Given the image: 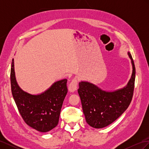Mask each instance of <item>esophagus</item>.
I'll use <instances>...</instances> for the list:
<instances>
[{
	"mask_svg": "<svg viewBox=\"0 0 149 149\" xmlns=\"http://www.w3.org/2000/svg\"><path fill=\"white\" fill-rule=\"evenodd\" d=\"M77 87H78L77 79H76V78H74L73 80L71 81V82L69 84V86H68L69 91L71 93L74 92L75 91H76V89H77Z\"/></svg>",
	"mask_w": 149,
	"mask_h": 149,
	"instance_id": "1",
	"label": "esophagus"
}]
</instances>
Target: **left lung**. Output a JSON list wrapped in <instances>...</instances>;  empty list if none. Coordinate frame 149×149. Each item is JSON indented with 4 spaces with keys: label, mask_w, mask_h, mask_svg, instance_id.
Here are the masks:
<instances>
[{
    "label": "left lung",
    "mask_w": 149,
    "mask_h": 149,
    "mask_svg": "<svg viewBox=\"0 0 149 149\" xmlns=\"http://www.w3.org/2000/svg\"><path fill=\"white\" fill-rule=\"evenodd\" d=\"M127 55L132 64V73L124 87L114 91H106L87 81L79 83L78 92L86 121L94 128L101 129L113 123L127 109L131 102L136 68L129 52Z\"/></svg>",
    "instance_id": "8db88e82"
}]
</instances>
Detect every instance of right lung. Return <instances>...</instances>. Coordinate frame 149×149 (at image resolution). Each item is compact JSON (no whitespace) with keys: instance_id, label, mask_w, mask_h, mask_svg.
Segmentation results:
<instances>
[{"instance_id":"add662e5","label":"right lung","mask_w":149,"mask_h":149,"mask_svg":"<svg viewBox=\"0 0 149 149\" xmlns=\"http://www.w3.org/2000/svg\"><path fill=\"white\" fill-rule=\"evenodd\" d=\"M10 81L13 97L25 123L41 132H47L55 128L58 124L63 102L68 92L67 79L55 82L41 93L30 94L18 84L13 59Z\"/></svg>"}]
</instances>
